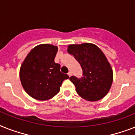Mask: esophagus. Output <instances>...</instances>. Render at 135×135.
<instances>
[{
  "instance_id": "esophagus-1",
  "label": "esophagus",
  "mask_w": 135,
  "mask_h": 135,
  "mask_svg": "<svg viewBox=\"0 0 135 135\" xmlns=\"http://www.w3.org/2000/svg\"><path fill=\"white\" fill-rule=\"evenodd\" d=\"M68 75H69V77H71V75H72V72H71V71H69V72L68 73Z\"/></svg>"
}]
</instances>
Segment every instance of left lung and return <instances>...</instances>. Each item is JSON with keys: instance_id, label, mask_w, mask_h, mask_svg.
Returning a JSON list of instances; mask_svg holds the SVG:
<instances>
[{"instance_id": "left-lung-1", "label": "left lung", "mask_w": 135, "mask_h": 135, "mask_svg": "<svg viewBox=\"0 0 135 135\" xmlns=\"http://www.w3.org/2000/svg\"><path fill=\"white\" fill-rule=\"evenodd\" d=\"M67 50L83 69V78H69L75 86L76 92L89 101L102 99L109 91L113 81V71L105 55L97 46L89 43L69 45Z\"/></svg>"}]
</instances>
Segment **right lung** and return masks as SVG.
Here are the masks:
<instances>
[{
    "instance_id": "obj_1",
    "label": "right lung",
    "mask_w": 135,
    "mask_h": 135,
    "mask_svg": "<svg viewBox=\"0 0 135 135\" xmlns=\"http://www.w3.org/2000/svg\"><path fill=\"white\" fill-rule=\"evenodd\" d=\"M57 47L40 44L31 50L23 62L19 75L26 93L38 100L50 99L60 90L62 82L69 79L55 63Z\"/></svg>"
}]
</instances>
